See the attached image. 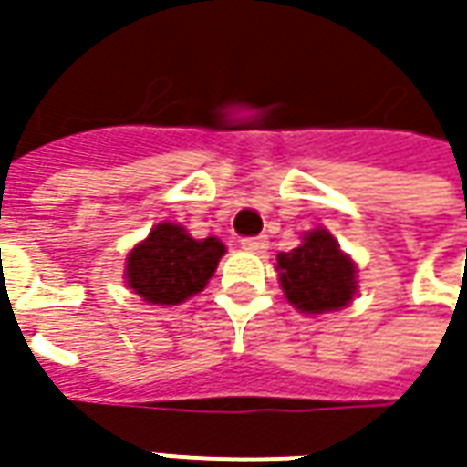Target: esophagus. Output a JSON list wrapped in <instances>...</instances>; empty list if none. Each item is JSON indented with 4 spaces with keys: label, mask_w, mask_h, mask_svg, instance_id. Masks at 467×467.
<instances>
[{
    "label": "esophagus",
    "mask_w": 467,
    "mask_h": 467,
    "mask_svg": "<svg viewBox=\"0 0 467 467\" xmlns=\"http://www.w3.org/2000/svg\"><path fill=\"white\" fill-rule=\"evenodd\" d=\"M242 246L246 252H252V254H265L270 244H267L265 236H249V239H242Z\"/></svg>",
    "instance_id": "1"
}]
</instances>
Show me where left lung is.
I'll use <instances>...</instances> for the list:
<instances>
[{"label":"left lung","mask_w":467,"mask_h":467,"mask_svg":"<svg viewBox=\"0 0 467 467\" xmlns=\"http://www.w3.org/2000/svg\"><path fill=\"white\" fill-rule=\"evenodd\" d=\"M285 298L304 314L337 312L356 296V262L332 239L327 228L304 234L291 252H280L275 265Z\"/></svg>","instance_id":"8db88e82"}]
</instances>
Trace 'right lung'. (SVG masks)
<instances>
[{
  "instance_id": "right-lung-1",
  "label": "right lung",
  "mask_w": 467,
  "mask_h": 467,
  "mask_svg": "<svg viewBox=\"0 0 467 467\" xmlns=\"http://www.w3.org/2000/svg\"><path fill=\"white\" fill-rule=\"evenodd\" d=\"M223 254V242L215 236L192 239L184 225L158 223L130 252L124 278L142 301L176 306L205 288Z\"/></svg>"
}]
</instances>
